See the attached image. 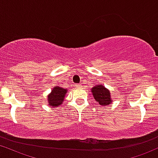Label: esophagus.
<instances>
[{"label":"esophagus","mask_w":158,"mask_h":158,"mask_svg":"<svg viewBox=\"0 0 158 158\" xmlns=\"http://www.w3.org/2000/svg\"><path fill=\"white\" fill-rule=\"evenodd\" d=\"M75 86L76 87H81V84H75Z\"/></svg>","instance_id":"obj_1"}]
</instances>
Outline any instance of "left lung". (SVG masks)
<instances>
[{
    "label": "left lung",
    "instance_id": "obj_1",
    "mask_svg": "<svg viewBox=\"0 0 158 158\" xmlns=\"http://www.w3.org/2000/svg\"><path fill=\"white\" fill-rule=\"evenodd\" d=\"M94 98L101 105H107L111 103L110 93L102 85L95 86L92 89Z\"/></svg>",
    "mask_w": 158,
    "mask_h": 158
}]
</instances>
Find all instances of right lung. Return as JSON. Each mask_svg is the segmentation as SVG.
I'll list each match as a JSON object with an SVG mask.
<instances>
[{"instance_id": "obj_1", "label": "right lung", "mask_w": 158, "mask_h": 158, "mask_svg": "<svg viewBox=\"0 0 158 158\" xmlns=\"http://www.w3.org/2000/svg\"><path fill=\"white\" fill-rule=\"evenodd\" d=\"M66 93L67 89L59 86H55L53 89L51 94L48 95V101L49 102V105L52 107H57L58 105H60L64 101V97Z\"/></svg>"}]
</instances>
